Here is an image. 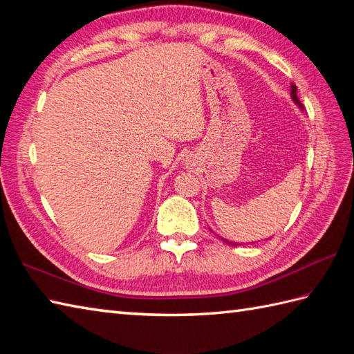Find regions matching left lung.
I'll list each match as a JSON object with an SVG mask.
<instances>
[{"mask_svg":"<svg viewBox=\"0 0 354 354\" xmlns=\"http://www.w3.org/2000/svg\"><path fill=\"white\" fill-rule=\"evenodd\" d=\"M290 97H292V100H293V103L297 104V106L301 109V111H304V108H303V104H301V102L298 100V95H297V86L293 85V84H290ZM209 231H213V230H209ZM214 232V231H213ZM219 237L223 243H227V245H231V246H239V245H245V243H239V242H231V240H228V239H225V237H221V236H217Z\"/></svg>","mask_w":354,"mask_h":354,"instance_id":"1","label":"left lung"}]
</instances>
